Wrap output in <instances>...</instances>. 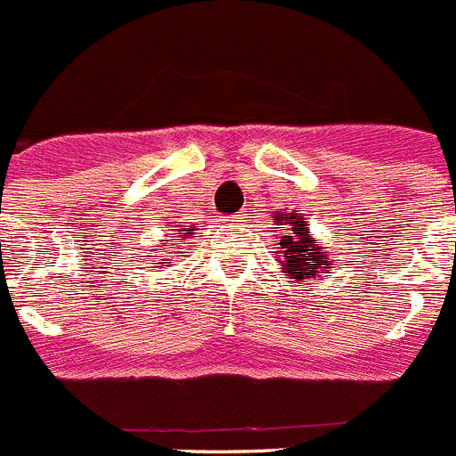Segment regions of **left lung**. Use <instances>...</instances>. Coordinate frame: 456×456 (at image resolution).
Wrapping results in <instances>:
<instances>
[{"mask_svg":"<svg viewBox=\"0 0 456 456\" xmlns=\"http://www.w3.org/2000/svg\"><path fill=\"white\" fill-rule=\"evenodd\" d=\"M273 221L282 225L278 238V264L282 265V273H287L289 282H298L301 287L305 280L318 278L320 273H325V268H334L330 251L315 242L311 235V224L301 214L280 211Z\"/></svg>","mask_w":456,"mask_h":456,"instance_id":"obj_1","label":"left lung"}]
</instances>
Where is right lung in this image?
<instances>
[{
	"label": "right lung",
	"mask_w": 456,
	"mask_h": 456,
	"mask_svg": "<svg viewBox=\"0 0 456 456\" xmlns=\"http://www.w3.org/2000/svg\"><path fill=\"white\" fill-rule=\"evenodd\" d=\"M174 237L183 239L184 242L176 243L173 240ZM165 238H171V240H165V242H162V245H165L162 249L167 251L165 256H169V254H185V251H176V249H185L188 245H192V242H188V240L198 238V235H195V232H185L183 228H171V231H167ZM169 261H171V258H159V264H169Z\"/></svg>",
	"instance_id": "add662e5"
}]
</instances>
